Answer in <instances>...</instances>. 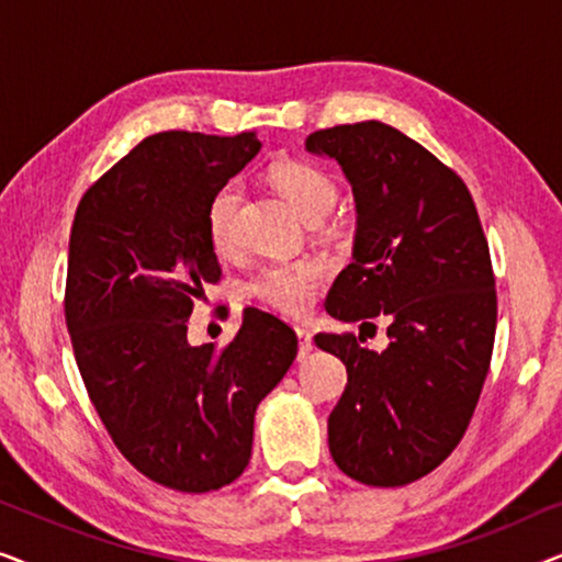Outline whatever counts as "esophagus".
Here are the masks:
<instances>
[{"instance_id":"1","label":"esophagus","mask_w":562,"mask_h":562,"mask_svg":"<svg viewBox=\"0 0 562 562\" xmlns=\"http://www.w3.org/2000/svg\"><path fill=\"white\" fill-rule=\"evenodd\" d=\"M299 335V360H304L312 352V333L306 327H296Z\"/></svg>"}]
</instances>
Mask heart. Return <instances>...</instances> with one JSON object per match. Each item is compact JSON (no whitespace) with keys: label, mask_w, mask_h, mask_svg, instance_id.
<instances>
[{"label":"heart","mask_w":562,"mask_h":562,"mask_svg":"<svg viewBox=\"0 0 562 562\" xmlns=\"http://www.w3.org/2000/svg\"><path fill=\"white\" fill-rule=\"evenodd\" d=\"M271 181L281 191L291 210L306 222H319L333 212L337 202V187L333 176L322 171L310 160H279L271 166ZM243 189L229 181L217 189L206 210V229L212 248L233 252L237 245V210H240ZM327 279V268L317 260H281L258 268L248 281V294L273 306L283 314H306L317 296V289Z\"/></svg>","instance_id":"1"}]
</instances>
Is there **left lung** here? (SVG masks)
I'll return each instance as SVG.
<instances>
[{
	"label": "left lung",
	"mask_w": 562,
	"mask_h": 562,
	"mask_svg": "<svg viewBox=\"0 0 562 562\" xmlns=\"http://www.w3.org/2000/svg\"><path fill=\"white\" fill-rule=\"evenodd\" d=\"M356 199L352 260L327 296L342 322H389V345L314 335L348 368L327 419L337 468L366 486H404L456 450L479 404L496 333V281L471 191L432 153L368 120L306 137Z\"/></svg>",
	"instance_id": "obj_1"
}]
</instances>
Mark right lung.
<instances>
[{"mask_svg": "<svg viewBox=\"0 0 562 562\" xmlns=\"http://www.w3.org/2000/svg\"><path fill=\"white\" fill-rule=\"evenodd\" d=\"M256 133L145 137L91 187L68 240L66 327L99 419L160 486L206 494L250 463L256 409L296 358V333L245 306L225 350L187 322L220 281L206 210L258 156Z\"/></svg>", "mask_w": 562, "mask_h": 562, "instance_id": "right-lung-1", "label": "right lung"}]
</instances>
